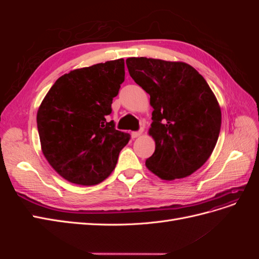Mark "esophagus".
<instances>
[{"label": "esophagus", "instance_id": "34e87169", "mask_svg": "<svg viewBox=\"0 0 259 259\" xmlns=\"http://www.w3.org/2000/svg\"><path fill=\"white\" fill-rule=\"evenodd\" d=\"M143 132H144L143 128L139 130L138 132H133V133H132V137H133V138H137V137H139L140 135L143 134Z\"/></svg>", "mask_w": 259, "mask_h": 259}]
</instances>
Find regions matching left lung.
Instances as JSON below:
<instances>
[{
  "mask_svg": "<svg viewBox=\"0 0 259 259\" xmlns=\"http://www.w3.org/2000/svg\"><path fill=\"white\" fill-rule=\"evenodd\" d=\"M126 66L153 108L149 135L155 150L147 168L164 180L191 175L208 160L221 132L222 111L214 93L186 62L131 57Z\"/></svg>",
  "mask_w": 259,
  "mask_h": 259,
  "instance_id": "left-lung-1",
  "label": "left lung"
}]
</instances>
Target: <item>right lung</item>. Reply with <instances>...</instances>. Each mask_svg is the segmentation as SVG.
<instances>
[{
    "instance_id": "obj_1",
    "label": "right lung",
    "mask_w": 259,
    "mask_h": 259,
    "mask_svg": "<svg viewBox=\"0 0 259 259\" xmlns=\"http://www.w3.org/2000/svg\"><path fill=\"white\" fill-rule=\"evenodd\" d=\"M124 76V59L75 69L44 97L36 114L42 152L68 182L97 185L114 169L131 137L108 120Z\"/></svg>"
}]
</instances>
